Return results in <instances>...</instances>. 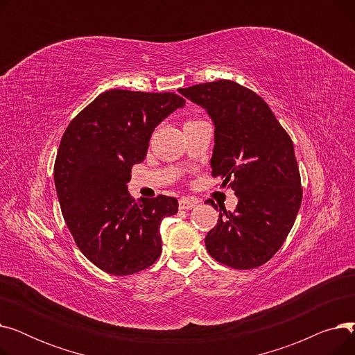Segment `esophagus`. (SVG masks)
<instances>
[{
  "instance_id": "obj_1",
  "label": "esophagus",
  "mask_w": 355,
  "mask_h": 355,
  "mask_svg": "<svg viewBox=\"0 0 355 355\" xmlns=\"http://www.w3.org/2000/svg\"><path fill=\"white\" fill-rule=\"evenodd\" d=\"M196 201L194 200H190V198H181L178 201V206L181 210H191L193 207H196Z\"/></svg>"
}]
</instances>
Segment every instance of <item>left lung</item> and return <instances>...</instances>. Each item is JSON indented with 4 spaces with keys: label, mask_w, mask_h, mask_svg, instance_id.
Wrapping results in <instances>:
<instances>
[{
    "label": "left lung",
    "mask_w": 355,
    "mask_h": 355,
    "mask_svg": "<svg viewBox=\"0 0 355 355\" xmlns=\"http://www.w3.org/2000/svg\"><path fill=\"white\" fill-rule=\"evenodd\" d=\"M214 122L211 175L239 198L233 213L220 209L206 236L207 252L234 269L265 265L286 240L302 201L293 144L268 103L233 80L178 89ZM213 207L217 209V206Z\"/></svg>",
    "instance_id": "left-lung-1"
}]
</instances>
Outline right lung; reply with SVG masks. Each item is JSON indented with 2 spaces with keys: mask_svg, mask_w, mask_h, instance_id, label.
Segmentation results:
<instances>
[{
  "mask_svg": "<svg viewBox=\"0 0 355 355\" xmlns=\"http://www.w3.org/2000/svg\"><path fill=\"white\" fill-rule=\"evenodd\" d=\"M185 101L177 93L110 89L71 119L54 162L63 218L79 250L101 270L126 276L155 263L159 225L174 197L135 201L126 184L146 157L155 126Z\"/></svg>",
  "mask_w": 355,
  "mask_h": 355,
  "instance_id": "add662e5",
  "label": "right lung"
}]
</instances>
